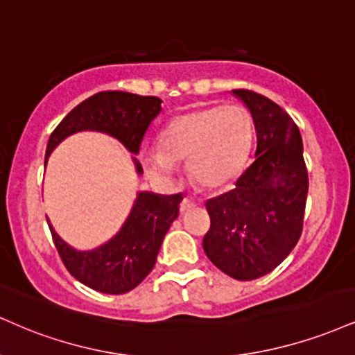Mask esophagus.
<instances>
[{"label": "esophagus", "mask_w": 355, "mask_h": 355, "mask_svg": "<svg viewBox=\"0 0 355 355\" xmlns=\"http://www.w3.org/2000/svg\"><path fill=\"white\" fill-rule=\"evenodd\" d=\"M195 207H196V203L193 202V200H191V198H183L182 203H180V211L182 213H187V211H190L191 208H195Z\"/></svg>", "instance_id": "obj_1"}]
</instances>
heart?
<instances>
[{
    "mask_svg": "<svg viewBox=\"0 0 355 355\" xmlns=\"http://www.w3.org/2000/svg\"><path fill=\"white\" fill-rule=\"evenodd\" d=\"M253 140L250 114L238 105H215L175 117L160 134V150H145L142 162L155 177H170L187 162L190 177L207 190H220L245 168Z\"/></svg>",
    "mask_w": 355,
    "mask_h": 355,
    "instance_id": "1",
    "label": "heart"
}]
</instances>
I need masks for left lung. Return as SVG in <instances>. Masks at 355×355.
Segmentation results:
<instances>
[{"label":"left lung","instance_id":"1","mask_svg":"<svg viewBox=\"0 0 355 355\" xmlns=\"http://www.w3.org/2000/svg\"><path fill=\"white\" fill-rule=\"evenodd\" d=\"M232 94L253 117L254 160L233 190L207 202L211 226L203 250L225 275L251 281L279 266L296 246L309 182L293 119L261 94L246 89Z\"/></svg>","mask_w":355,"mask_h":355}]
</instances>
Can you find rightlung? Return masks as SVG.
<instances>
[{"instance_id": "add662e5", "label": "right lung", "mask_w": 355, "mask_h": 355, "mask_svg": "<svg viewBox=\"0 0 355 355\" xmlns=\"http://www.w3.org/2000/svg\"><path fill=\"white\" fill-rule=\"evenodd\" d=\"M162 101L153 96H137L122 91H105L80 102L49 137L44 165L49 155L72 134L94 130L117 139L132 153L137 175L142 165L135 159L148 125L162 110ZM182 193L159 195L137 191L135 202L123 225L109 241L92 250H76L55 233L48 216L54 245L64 266L79 283L105 294H123L137 288L155 266L162 241L177 220Z\"/></svg>"}]
</instances>
